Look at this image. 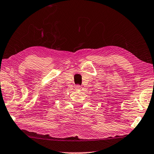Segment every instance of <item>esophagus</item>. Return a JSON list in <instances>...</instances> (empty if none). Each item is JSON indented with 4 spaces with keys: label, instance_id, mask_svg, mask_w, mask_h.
Masks as SVG:
<instances>
[{
    "label": "esophagus",
    "instance_id": "1",
    "mask_svg": "<svg viewBox=\"0 0 154 154\" xmlns=\"http://www.w3.org/2000/svg\"><path fill=\"white\" fill-rule=\"evenodd\" d=\"M75 88V89H80L81 88V86H79V85H77Z\"/></svg>",
    "mask_w": 154,
    "mask_h": 154
}]
</instances>
